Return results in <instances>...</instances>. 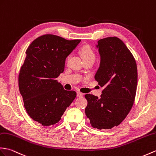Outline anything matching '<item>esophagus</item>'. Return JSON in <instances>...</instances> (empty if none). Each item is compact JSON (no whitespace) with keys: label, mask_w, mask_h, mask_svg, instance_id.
I'll use <instances>...</instances> for the list:
<instances>
[{"label":"esophagus","mask_w":156,"mask_h":156,"mask_svg":"<svg viewBox=\"0 0 156 156\" xmlns=\"http://www.w3.org/2000/svg\"><path fill=\"white\" fill-rule=\"evenodd\" d=\"M83 96H84V94L80 92H77V96L78 97H82Z\"/></svg>","instance_id":"esophagus-1"}]
</instances>
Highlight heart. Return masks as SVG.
<instances>
[{
    "label": "heart",
    "instance_id": "heart-1",
    "mask_svg": "<svg viewBox=\"0 0 156 156\" xmlns=\"http://www.w3.org/2000/svg\"><path fill=\"white\" fill-rule=\"evenodd\" d=\"M80 52L81 55L84 61L88 60H95V54L89 46L86 45L82 46Z\"/></svg>",
    "mask_w": 156,
    "mask_h": 156
}]
</instances>
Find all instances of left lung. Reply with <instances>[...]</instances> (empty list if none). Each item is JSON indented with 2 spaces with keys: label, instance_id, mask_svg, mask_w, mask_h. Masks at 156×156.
I'll return each instance as SVG.
<instances>
[{
  "label": "left lung",
  "instance_id": "1",
  "mask_svg": "<svg viewBox=\"0 0 156 156\" xmlns=\"http://www.w3.org/2000/svg\"><path fill=\"white\" fill-rule=\"evenodd\" d=\"M100 63L95 80L104 87L100 98L90 94L85 98L86 116L93 128L111 129L127 116L134 102L137 70L136 60L127 46L117 37L98 41Z\"/></svg>",
  "mask_w": 156,
  "mask_h": 156
}]
</instances>
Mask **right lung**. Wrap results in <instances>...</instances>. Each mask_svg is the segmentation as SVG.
Masks as SVG:
<instances>
[{
  "label": "right lung",
  "mask_w": 156,
  "mask_h": 156,
  "mask_svg": "<svg viewBox=\"0 0 156 156\" xmlns=\"http://www.w3.org/2000/svg\"><path fill=\"white\" fill-rule=\"evenodd\" d=\"M81 40L68 41L54 34L35 39L27 48L19 75V87L27 114L42 126L58 122L76 96L64 90L56 78L66 58Z\"/></svg>",
  "instance_id": "add662e5"
}]
</instances>
